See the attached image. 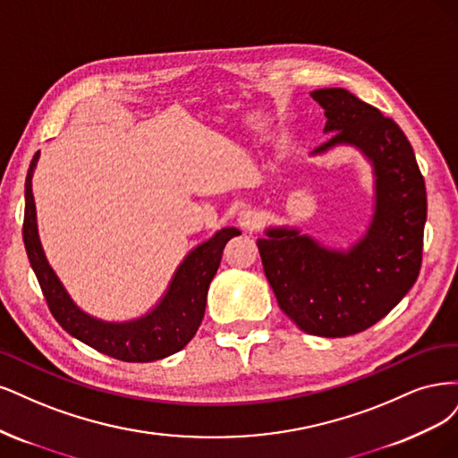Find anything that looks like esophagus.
<instances>
[{
  "mask_svg": "<svg viewBox=\"0 0 458 458\" xmlns=\"http://www.w3.org/2000/svg\"><path fill=\"white\" fill-rule=\"evenodd\" d=\"M260 223H262V216H260L257 211H253V209L242 211L240 216H238V225H240V228L245 230V232L257 230V228L260 226Z\"/></svg>",
  "mask_w": 458,
  "mask_h": 458,
  "instance_id": "obj_1",
  "label": "esophagus"
}]
</instances>
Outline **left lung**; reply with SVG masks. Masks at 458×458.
Wrapping results in <instances>:
<instances>
[{
	"label": "left lung",
	"mask_w": 458,
	"mask_h": 458,
	"mask_svg": "<svg viewBox=\"0 0 458 458\" xmlns=\"http://www.w3.org/2000/svg\"><path fill=\"white\" fill-rule=\"evenodd\" d=\"M326 110L327 142L310 154L353 146L371 164L373 218L344 249L319 243L294 226H270L257 240L279 308L316 336L365 331L415 285L422 262L426 188L407 137L390 117L341 87L310 93Z\"/></svg>",
	"instance_id": "obj_1"
}]
</instances>
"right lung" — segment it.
Instances as JSON below:
<instances>
[{"label": "right lung", "instance_id": "1", "mask_svg": "<svg viewBox=\"0 0 458 458\" xmlns=\"http://www.w3.org/2000/svg\"><path fill=\"white\" fill-rule=\"evenodd\" d=\"M38 159L39 152H36L26 174L22 238L43 297H46L58 326L97 352L129 363L164 360L182 350L201 326L205 304H208V291L218 270L220 259H223L225 245L242 232L223 228L215 232L208 242L191 249L173 274L165 294L150 312L129 321L98 319L83 312L72 301L43 253L32 194V176Z\"/></svg>", "mask_w": 458, "mask_h": 458}]
</instances>
